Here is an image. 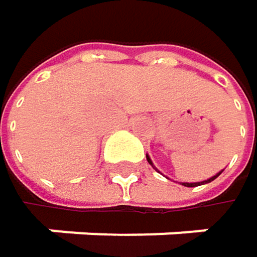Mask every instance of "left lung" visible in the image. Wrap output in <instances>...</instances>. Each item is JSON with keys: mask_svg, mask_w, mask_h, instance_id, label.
<instances>
[{"mask_svg": "<svg viewBox=\"0 0 257 257\" xmlns=\"http://www.w3.org/2000/svg\"><path fill=\"white\" fill-rule=\"evenodd\" d=\"M147 161H149V164L153 167V164H152V161H150V158H149V156H147ZM153 168H155V167H153ZM155 170H156V168H155ZM156 171H158V170H156ZM222 171H223V170H222ZM222 171H220L217 176H214V177H211V179L205 180V181H201V183H183V186H187V187H195V186H201V184H204V183H210V181H213L214 179H217V177L222 174Z\"/></svg>", "mask_w": 257, "mask_h": 257, "instance_id": "obj_1", "label": "left lung"}]
</instances>
